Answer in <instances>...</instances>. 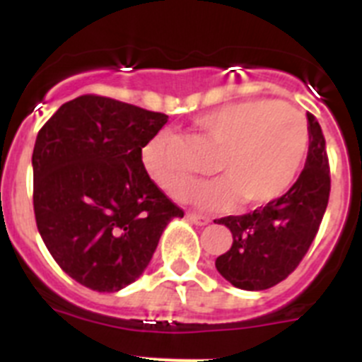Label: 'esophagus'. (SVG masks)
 Instances as JSON below:
<instances>
[{
	"mask_svg": "<svg viewBox=\"0 0 362 362\" xmlns=\"http://www.w3.org/2000/svg\"><path fill=\"white\" fill-rule=\"evenodd\" d=\"M187 219L190 221V223H194V225H199V226H204L210 223V217L201 216V214H194V212L187 214Z\"/></svg>",
	"mask_w": 362,
	"mask_h": 362,
	"instance_id": "34e87169",
	"label": "esophagus"
}]
</instances>
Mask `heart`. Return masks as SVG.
<instances>
[{
	"label": "heart",
	"mask_w": 362,
	"mask_h": 362,
	"mask_svg": "<svg viewBox=\"0 0 362 362\" xmlns=\"http://www.w3.org/2000/svg\"><path fill=\"white\" fill-rule=\"evenodd\" d=\"M201 136L221 148L214 172L223 177L197 187L192 201L203 209H226L241 199L263 206L290 190L305 165L308 123L297 108L276 99H248L214 108L196 119ZM146 174L165 194L185 199L194 174L181 159L179 139L170 132L152 137L143 148Z\"/></svg>",
	"instance_id": "heart-1"
}]
</instances>
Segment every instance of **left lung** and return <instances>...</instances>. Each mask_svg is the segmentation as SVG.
<instances>
[{
  "mask_svg": "<svg viewBox=\"0 0 362 362\" xmlns=\"http://www.w3.org/2000/svg\"><path fill=\"white\" fill-rule=\"evenodd\" d=\"M306 116L308 156L292 188L254 212L216 219L233 238L230 250L216 259V268L241 290H267L286 279L321 226L330 199V165L321 124L310 112Z\"/></svg>",
  "mask_w": 362,
  "mask_h": 362,
  "instance_id": "obj_1",
  "label": "left lung"
}]
</instances>
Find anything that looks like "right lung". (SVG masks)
I'll return each instance as SVG.
<instances>
[{
  "label": "right lung",
  "instance_id": "obj_1",
  "mask_svg": "<svg viewBox=\"0 0 362 362\" xmlns=\"http://www.w3.org/2000/svg\"><path fill=\"white\" fill-rule=\"evenodd\" d=\"M168 116L105 95L62 105L32 152L34 216L62 270L95 292H117L148 267L183 209L146 174L141 150Z\"/></svg>",
  "mask_w": 362,
  "mask_h": 362
}]
</instances>
